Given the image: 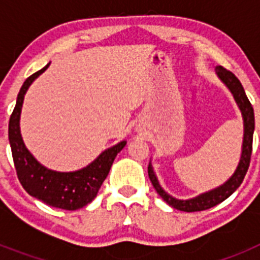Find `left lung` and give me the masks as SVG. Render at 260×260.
Segmentation results:
<instances>
[{
    "instance_id": "8db88e82",
    "label": "left lung",
    "mask_w": 260,
    "mask_h": 260,
    "mask_svg": "<svg viewBox=\"0 0 260 260\" xmlns=\"http://www.w3.org/2000/svg\"><path fill=\"white\" fill-rule=\"evenodd\" d=\"M216 75L221 80L225 87L231 91L233 95L234 102L238 105L242 114L243 119V141H242V151H241V157L238 161L237 168L234 173L229 177L228 180L225 181L222 185L217 186L215 189L208 190L206 192L197 195L194 198L190 199H177L172 197L171 194H168L164 189L161 187L160 182H158L157 177H156L155 171H153L152 164L150 162L148 165V177H150L151 182H152L153 187H155L156 192H157L164 202H167L171 207L176 208V210L183 211V212H195V211H204L208 210L211 207H215L216 204L221 203L225 199L229 198L236 190L240 187L242 183L243 178L246 176V172L249 169L250 165V157H251V150H252V135H254V128H255V119H254V109H252L251 104H250L249 99H247L245 89H243L242 84L237 77L228 71L226 69L217 66L216 68Z\"/></svg>"
}]
</instances>
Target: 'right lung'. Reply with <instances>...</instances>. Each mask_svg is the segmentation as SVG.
<instances>
[{
  "label": "right lung",
  "mask_w": 260,
  "mask_h": 260,
  "mask_svg": "<svg viewBox=\"0 0 260 260\" xmlns=\"http://www.w3.org/2000/svg\"><path fill=\"white\" fill-rule=\"evenodd\" d=\"M49 65L50 62L38 73L27 78L23 83L18 93L17 104L9 121V142L14 165L23 189L31 197L44 202L48 206L75 211L87 206L96 198L117 153L121 152L126 146V141L119 142L103 151L92 162L78 171L57 172L40 164L23 142L20 134V113L24 95L29 86L49 68Z\"/></svg>",
  "instance_id": "obj_1"
}]
</instances>
